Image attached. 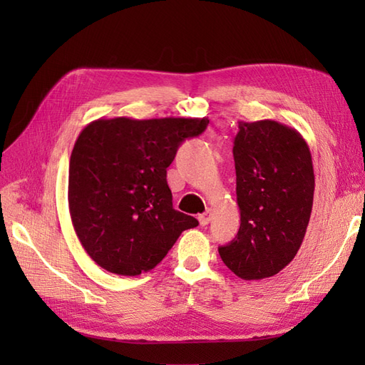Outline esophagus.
<instances>
[{
    "mask_svg": "<svg viewBox=\"0 0 365 365\" xmlns=\"http://www.w3.org/2000/svg\"><path fill=\"white\" fill-rule=\"evenodd\" d=\"M212 217H213V212L210 208H207L202 215L197 216V220H200L201 225H207L210 220H212Z\"/></svg>",
    "mask_w": 365,
    "mask_h": 365,
    "instance_id": "1",
    "label": "esophagus"
}]
</instances>
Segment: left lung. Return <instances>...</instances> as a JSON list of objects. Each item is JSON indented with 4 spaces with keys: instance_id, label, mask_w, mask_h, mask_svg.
Returning <instances> with one entry per match:
<instances>
[{
    "instance_id": "obj_1",
    "label": "left lung",
    "mask_w": 365,
    "mask_h": 365,
    "mask_svg": "<svg viewBox=\"0 0 365 365\" xmlns=\"http://www.w3.org/2000/svg\"><path fill=\"white\" fill-rule=\"evenodd\" d=\"M233 155L240 227L219 256L240 279L272 277L306 235L315 189L311 150L300 132L260 120L239 121Z\"/></svg>"
}]
</instances>
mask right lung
Segmentation results:
<instances>
[{
	"instance_id": "add662e5",
	"label": "right lung",
	"mask_w": 365,
	"mask_h": 365,
	"mask_svg": "<svg viewBox=\"0 0 365 365\" xmlns=\"http://www.w3.org/2000/svg\"><path fill=\"white\" fill-rule=\"evenodd\" d=\"M208 118H98L77 137L68 169V207L77 237L98 267L140 275L165 257L184 230L197 227L172 205L168 168Z\"/></svg>"
}]
</instances>
